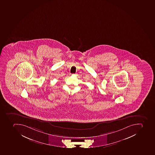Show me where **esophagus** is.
I'll use <instances>...</instances> for the list:
<instances>
[{
  "label": "esophagus",
  "mask_w": 155,
  "mask_h": 155,
  "mask_svg": "<svg viewBox=\"0 0 155 155\" xmlns=\"http://www.w3.org/2000/svg\"><path fill=\"white\" fill-rule=\"evenodd\" d=\"M71 76H72V75H75L74 74H71Z\"/></svg>",
  "instance_id": "34e87169"
}]
</instances>
